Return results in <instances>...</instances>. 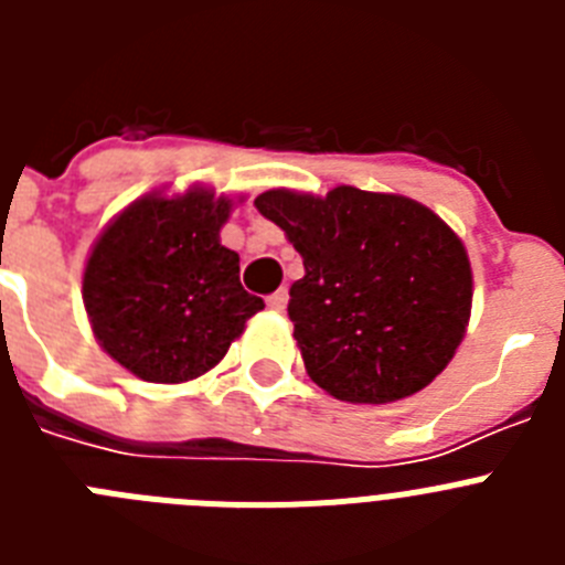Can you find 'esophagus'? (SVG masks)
Listing matches in <instances>:
<instances>
[{
	"label": "esophagus",
	"instance_id": "1",
	"mask_svg": "<svg viewBox=\"0 0 565 565\" xmlns=\"http://www.w3.org/2000/svg\"><path fill=\"white\" fill-rule=\"evenodd\" d=\"M266 306L271 308V311H282V308L288 306V291H286V288H279V291H274L271 297L266 299Z\"/></svg>",
	"mask_w": 565,
	"mask_h": 565
}]
</instances>
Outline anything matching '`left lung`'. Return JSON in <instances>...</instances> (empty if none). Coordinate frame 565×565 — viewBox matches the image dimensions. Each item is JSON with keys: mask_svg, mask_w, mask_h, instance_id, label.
Wrapping results in <instances>:
<instances>
[{"mask_svg": "<svg viewBox=\"0 0 565 565\" xmlns=\"http://www.w3.org/2000/svg\"><path fill=\"white\" fill-rule=\"evenodd\" d=\"M254 206L306 266L288 317L322 391L351 404L398 402L450 364L472 308V268L436 212L356 186L326 198L271 189Z\"/></svg>", "mask_w": 565, "mask_h": 565, "instance_id": "8db88e82", "label": "left lung"}]
</instances>
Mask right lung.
<instances>
[{
  "instance_id": "1",
  "label": "right lung",
  "mask_w": 565,
  "mask_h": 565,
  "mask_svg": "<svg viewBox=\"0 0 565 565\" xmlns=\"http://www.w3.org/2000/svg\"><path fill=\"white\" fill-rule=\"evenodd\" d=\"M232 201L192 186L143 194L96 239L84 308L98 344L143 382L203 376L266 302L239 286L237 252L221 243Z\"/></svg>"
}]
</instances>
